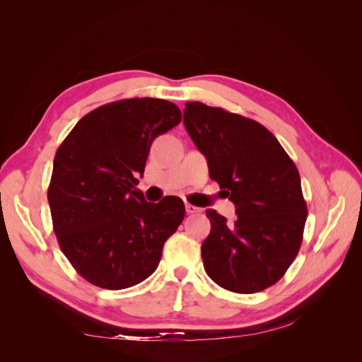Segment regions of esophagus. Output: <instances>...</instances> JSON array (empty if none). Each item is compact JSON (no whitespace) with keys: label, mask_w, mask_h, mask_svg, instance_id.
Returning a JSON list of instances; mask_svg holds the SVG:
<instances>
[{"label":"esophagus","mask_w":362,"mask_h":362,"mask_svg":"<svg viewBox=\"0 0 362 362\" xmlns=\"http://www.w3.org/2000/svg\"><path fill=\"white\" fill-rule=\"evenodd\" d=\"M185 210H187L188 214H193V213H199V211H201V209H197V206L191 205V204H187V205H185Z\"/></svg>","instance_id":"obj_1"}]
</instances>
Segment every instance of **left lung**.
Instances as JSON below:
<instances>
[{"mask_svg": "<svg viewBox=\"0 0 362 362\" xmlns=\"http://www.w3.org/2000/svg\"><path fill=\"white\" fill-rule=\"evenodd\" d=\"M183 124L238 214L230 224L205 211V272L238 294L272 286L296 259L308 216L294 161L264 126L221 107L187 103Z\"/></svg>", "mask_w": 362, "mask_h": 362, "instance_id": "8db88e82", "label": "left lung"}]
</instances>
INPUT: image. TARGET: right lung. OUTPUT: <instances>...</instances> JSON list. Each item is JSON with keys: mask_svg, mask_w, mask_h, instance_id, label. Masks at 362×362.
Returning a JSON list of instances; mask_svg holds the SVG:
<instances>
[{"mask_svg": "<svg viewBox=\"0 0 362 362\" xmlns=\"http://www.w3.org/2000/svg\"><path fill=\"white\" fill-rule=\"evenodd\" d=\"M180 121L165 99H121L87 113L59 146L48 188L54 233L95 286L118 291L148 279L185 218L180 197L152 204L135 188L152 141Z\"/></svg>", "mask_w": 362, "mask_h": 362, "instance_id": "obj_1", "label": "right lung"}]
</instances>
